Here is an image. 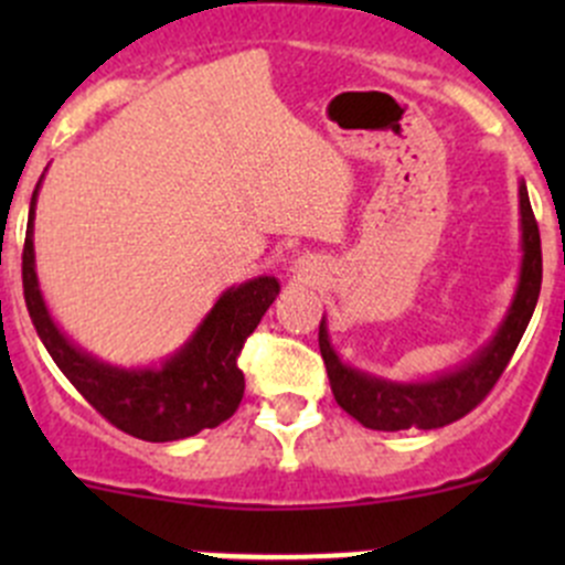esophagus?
I'll list each match as a JSON object with an SVG mask.
<instances>
[{
  "instance_id": "esophagus-1",
  "label": "esophagus",
  "mask_w": 565,
  "mask_h": 565,
  "mask_svg": "<svg viewBox=\"0 0 565 565\" xmlns=\"http://www.w3.org/2000/svg\"><path fill=\"white\" fill-rule=\"evenodd\" d=\"M295 270H298L300 276H309V270H315V265H311L309 256H300V259L295 262Z\"/></svg>"
}]
</instances>
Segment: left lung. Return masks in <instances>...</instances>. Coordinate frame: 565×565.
Segmentation results:
<instances>
[{
	"mask_svg": "<svg viewBox=\"0 0 565 565\" xmlns=\"http://www.w3.org/2000/svg\"><path fill=\"white\" fill-rule=\"evenodd\" d=\"M520 215H522V267L511 309L500 322L498 333L487 347L476 352L465 366L440 374L424 383H391V380L372 377L358 369L341 363L330 347L328 324L319 322V352L328 369L330 391L344 413L361 420L366 429L402 431V429H440L465 418L470 409L487 398L500 374L509 366L522 333L541 292V237L530 207L527 188L520 182Z\"/></svg>",
	"mask_w": 565,
	"mask_h": 565,
	"instance_id": "left-lung-1",
	"label": "left lung"
}]
</instances>
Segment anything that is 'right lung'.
<instances>
[{
  "label": "right lung",
  "instance_id": "add662e5",
  "mask_svg": "<svg viewBox=\"0 0 565 565\" xmlns=\"http://www.w3.org/2000/svg\"><path fill=\"white\" fill-rule=\"evenodd\" d=\"M40 188V180H38ZM32 193L21 276L24 300L40 341L76 391L117 429L147 443H169L215 429L241 407L246 377L237 366L243 344L278 295L273 276L250 278L215 300L196 333L161 369H119L78 350L54 324L35 273V202Z\"/></svg>",
  "mask_w": 565,
  "mask_h": 565
}]
</instances>
